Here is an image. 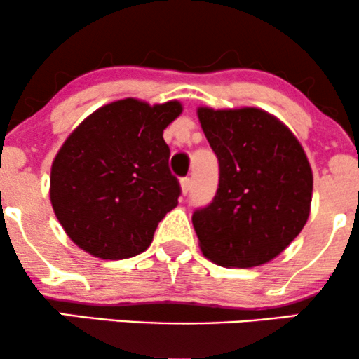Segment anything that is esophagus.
Returning <instances> with one entry per match:
<instances>
[{
	"label": "esophagus",
	"instance_id": "obj_1",
	"mask_svg": "<svg viewBox=\"0 0 359 359\" xmlns=\"http://www.w3.org/2000/svg\"><path fill=\"white\" fill-rule=\"evenodd\" d=\"M191 179L189 177H184V179H180V189H182V194L185 196L189 191H191Z\"/></svg>",
	"mask_w": 359,
	"mask_h": 359
}]
</instances>
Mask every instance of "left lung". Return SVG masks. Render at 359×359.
Wrapping results in <instances>:
<instances>
[{"label": "left lung", "instance_id": "8db88e82", "mask_svg": "<svg viewBox=\"0 0 359 359\" xmlns=\"http://www.w3.org/2000/svg\"><path fill=\"white\" fill-rule=\"evenodd\" d=\"M197 118L219 160L212 203L192 214L205 258L251 269L278 257L311 214L312 168L288 126L259 108L212 109Z\"/></svg>", "mask_w": 359, "mask_h": 359}]
</instances>
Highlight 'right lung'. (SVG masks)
<instances>
[{
    "mask_svg": "<svg viewBox=\"0 0 359 359\" xmlns=\"http://www.w3.org/2000/svg\"><path fill=\"white\" fill-rule=\"evenodd\" d=\"M179 101L150 106L126 97L96 109L69 135L50 170V203L86 253L123 259L150 246L158 222L179 204L163 130Z\"/></svg>",
    "mask_w": 359,
    "mask_h": 359,
    "instance_id": "add662e5",
    "label": "right lung"
}]
</instances>
